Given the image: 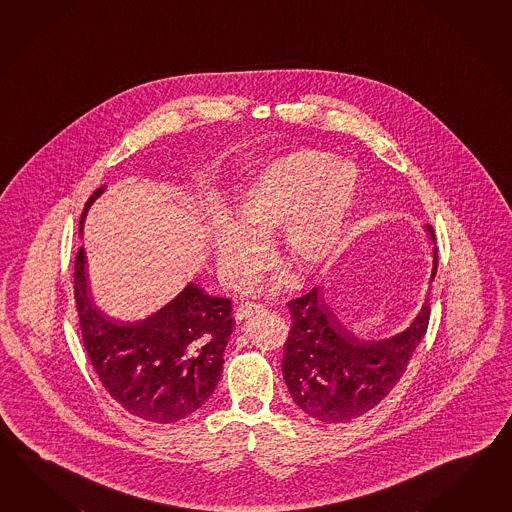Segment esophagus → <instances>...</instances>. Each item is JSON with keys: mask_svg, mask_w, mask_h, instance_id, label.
Returning <instances> with one entry per match:
<instances>
[{"mask_svg": "<svg viewBox=\"0 0 512 512\" xmlns=\"http://www.w3.org/2000/svg\"><path fill=\"white\" fill-rule=\"evenodd\" d=\"M264 310H266V308L262 307V305L244 303V305H239V307L235 308V319H237V321H244V319H250L253 318V316H257V314H261Z\"/></svg>", "mask_w": 512, "mask_h": 512, "instance_id": "obj_1", "label": "esophagus"}]
</instances>
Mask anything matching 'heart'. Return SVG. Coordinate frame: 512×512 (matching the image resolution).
<instances>
[{"mask_svg": "<svg viewBox=\"0 0 512 512\" xmlns=\"http://www.w3.org/2000/svg\"><path fill=\"white\" fill-rule=\"evenodd\" d=\"M360 176L353 163L299 148L270 161L231 196L228 215L209 226L218 275L228 284L261 273L268 242L281 229V257L297 275L321 272L353 213Z\"/></svg>", "mask_w": 512, "mask_h": 512, "instance_id": "obj_1", "label": "heart"}]
</instances>
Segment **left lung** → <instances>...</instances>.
Segmentation results:
<instances>
[{"instance_id": "1", "label": "left lung", "mask_w": 512, "mask_h": 512, "mask_svg": "<svg viewBox=\"0 0 512 512\" xmlns=\"http://www.w3.org/2000/svg\"><path fill=\"white\" fill-rule=\"evenodd\" d=\"M432 244L435 233L424 226ZM437 273L433 246L430 283ZM292 329L284 343L283 376L299 408L321 422H349L362 417L389 395L428 327L430 299L402 332L369 340L345 327L323 301L318 286L288 303Z\"/></svg>"}]
</instances>
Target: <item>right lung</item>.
Listing matches in <instances>:
<instances>
[{
  "mask_svg": "<svg viewBox=\"0 0 512 512\" xmlns=\"http://www.w3.org/2000/svg\"><path fill=\"white\" fill-rule=\"evenodd\" d=\"M106 185L91 194V204ZM75 299L86 353L117 404L141 421L172 424L202 408L218 386L233 332L231 301L187 283L167 305L137 321L95 307L88 292L86 253L75 257Z\"/></svg>",
  "mask_w": 512,
  "mask_h": 512,
  "instance_id": "add662e5",
  "label": "right lung"
}]
</instances>
